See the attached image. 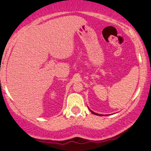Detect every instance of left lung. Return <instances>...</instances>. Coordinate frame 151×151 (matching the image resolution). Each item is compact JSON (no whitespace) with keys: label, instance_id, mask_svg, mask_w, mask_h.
Masks as SVG:
<instances>
[{"label":"left lung","instance_id":"obj_1","mask_svg":"<svg viewBox=\"0 0 151 151\" xmlns=\"http://www.w3.org/2000/svg\"><path fill=\"white\" fill-rule=\"evenodd\" d=\"M89 110H90V109H89ZM90 111H91V113H92V114H95V115H97V116H104V115H102V114H96V113H95V112H93V111H91V110H90Z\"/></svg>","mask_w":151,"mask_h":151}]
</instances>
